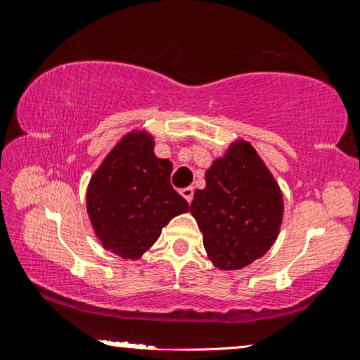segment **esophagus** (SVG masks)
<instances>
[{
	"mask_svg": "<svg viewBox=\"0 0 360 360\" xmlns=\"http://www.w3.org/2000/svg\"><path fill=\"white\" fill-rule=\"evenodd\" d=\"M181 195L187 200V203H191V202H192V198H193V187H186V188H182V191H181Z\"/></svg>",
	"mask_w": 360,
	"mask_h": 360,
	"instance_id": "1",
	"label": "esophagus"
}]
</instances>
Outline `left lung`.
Listing matches in <instances>:
<instances>
[{
  "mask_svg": "<svg viewBox=\"0 0 360 360\" xmlns=\"http://www.w3.org/2000/svg\"><path fill=\"white\" fill-rule=\"evenodd\" d=\"M206 187L195 191L191 212L203 246L219 270H240L265 255L283 224V192L257 150L231 141L206 169Z\"/></svg>",
  "mask_w": 360,
  "mask_h": 360,
  "instance_id": "obj_1",
  "label": "left lung"
}]
</instances>
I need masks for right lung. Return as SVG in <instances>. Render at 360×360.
Segmentation results:
<instances>
[{"mask_svg": "<svg viewBox=\"0 0 360 360\" xmlns=\"http://www.w3.org/2000/svg\"><path fill=\"white\" fill-rule=\"evenodd\" d=\"M154 136L131 130L122 136L90 178L87 214L106 251L138 260L154 246L162 229L188 211L169 184L173 165L154 154Z\"/></svg>", "mask_w": 360, "mask_h": 360, "instance_id": "add662e5", "label": "right lung"}]
</instances>
